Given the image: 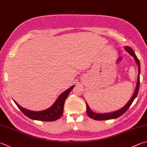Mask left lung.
<instances>
[{
    "mask_svg": "<svg viewBox=\"0 0 147 147\" xmlns=\"http://www.w3.org/2000/svg\"><path fill=\"white\" fill-rule=\"evenodd\" d=\"M125 50L127 51L129 54L132 56V57L134 58V60L136 62L138 67V81H137V84H136V87L135 89V91L133 94V96L132 98H130V100L128 101L127 103L123 107H122L121 109H119V110L114 111V112H112V113H94V112L91 111V109H90L89 106L86 102V105H87V115L90 117V118H92L93 119L95 120H108V119H115L118 118V117L121 116L122 114H123L125 112L127 111V109L129 108V107L131 105V104L132 103L133 101L134 100V99L136 98L138 93L139 91V88H140V60H138V58H137L136 55H135V53L134 52V51L129 46H125L124 47Z\"/></svg>",
    "mask_w": 147,
    "mask_h": 147,
    "instance_id": "left-lung-1",
    "label": "left lung"
}]
</instances>
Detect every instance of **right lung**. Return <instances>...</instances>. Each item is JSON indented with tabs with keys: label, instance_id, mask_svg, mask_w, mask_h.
Wrapping results in <instances>:
<instances>
[{
	"label": "right lung",
	"instance_id": "1",
	"mask_svg": "<svg viewBox=\"0 0 147 147\" xmlns=\"http://www.w3.org/2000/svg\"><path fill=\"white\" fill-rule=\"evenodd\" d=\"M74 87V85H73L70 88H69L67 90H66L65 91L62 92L58 96L55 102L53 103V105L51 107H50L49 108H48L46 110L44 111H30L28 110V109L22 107L15 100L14 102L17 105L18 109L22 112L23 114H24V115H26L29 118L34 120H39V121H56V120L59 119L62 116L65 101Z\"/></svg>",
	"mask_w": 147,
	"mask_h": 147
}]
</instances>
